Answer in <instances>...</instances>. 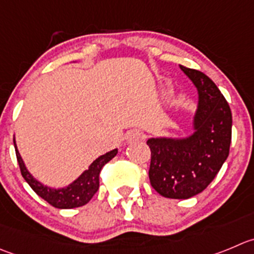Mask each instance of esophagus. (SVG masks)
<instances>
[{
  "label": "esophagus",
  "mask_w": 254,
  "mask_h": 254,
  "mask_svg": "<svg viewBox=\"0 0 254 254\" xmlns=\"http://www.w3.org/2000/svg\"><path fill=\"white\" fill-rule=\"evenodd\" d=\"M142 138H143V136H142L141 132L137 131V129H132V131H129L128 133L126 134V139H127V142H128V143L141 141Z\"/></svg>",
  "instance_id": "34e87169"
}]
</instances>
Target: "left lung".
I'll list each match as a JSON object with an SVG mask.
<instances>
[{"label":"left lung","mask_w":254,"mask_h":254,"mask_svg":"<svg viewBox=\"0 0 254 254\" xmlns=\"http://www.w3.org/2000/svg\"><path fill=\"white\" fill-rule=\"evenodd\" d=\"M198 92L192 134L183 138H148L149 181L166 198L187 199L206 190L229 153L232 112L226 98L208 76L180 66Z\"/></svg>","instance_id":"8db88e82"}]
</instances>
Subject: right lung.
<instances>
[{
  "mask_svg": "<svg viewBox=\"0 0 254 254\" xmlns=\"http://www.w3.org/2000/svg\"><path fill=\"white\" fill-rule=\"evenodd\" d=\"M14 149H16V157L17 162L20 165L21 173L22 177L25 178L26 182L30 185V187L43 198L46 202L51 204V206L56 207V208L61 209H69V208H76V207L84 206L91 201V198L95 195V193L98 190L100 187V172L102 170L103 166L110 162L113 157L117 154L118 149L115 148L112 151L107 152V153L102 154L98 158L89 165L88 170L84 171L78 178L69 183L68 186L64 188H51L48 186H45L41 183L40 181L36 180L28 170L26 168L25 162H23L22 157H21L20 152L17 149L16 141L13 139Z\"/></svg>",
  "mask_w": 254,
  "mask_h": 254,
  "instance_id": "obj_1",
  "label": "right lung"
}]
</instances>
